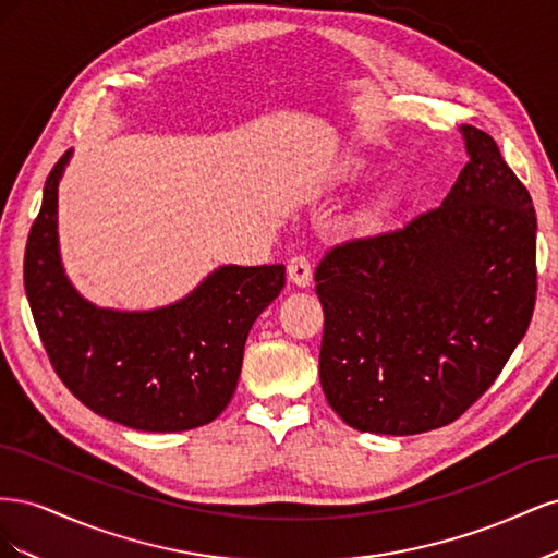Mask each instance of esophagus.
<instances>
[{
    "mask_svg": "<svg viewBox=\"0 0 558 558\" xmlns=\"http://www.w3.org/2000/svg\"><path fill=\"white\" fill-rule=\"evenodd\" d=\"M289 279L300 286V289H307L312 283V265L305 256H295L289 263Z\"/></svg>",
    "mask_w": 558,
    "mask_h": 558,
    "instance_id": "1",
    "label": "esophagus"
}]
</instances>
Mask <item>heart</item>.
<instances>
[{
	"label": "heart",
	"mask_w": 558,
	"mask_h": 558,
	"mask_svg": "<svg viewBox=\"0 0 558 558\" xmlns=\"http://www.w3.org/2000/svg\"><path fill=\"white\" fill-rule=\"evenodd\" d=\"M369 174H373V167H369L365 160H349L340 170V179L344 181H367Z\"/></svg>",
	"instance_id": "b5f03b06"
}]
</instances>
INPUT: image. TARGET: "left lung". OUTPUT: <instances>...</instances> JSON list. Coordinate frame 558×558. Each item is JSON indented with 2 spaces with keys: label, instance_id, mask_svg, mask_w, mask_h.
<instances>
[{
  "label": "left lung",
  "instance_id": "1",
  "mask_svg": "<svg viewBox=\"0 0 558 558\" xmlns=\"http://www.w3.org/2000/svg\"><path fill=\"white\" fill-rule=\"evenodd\" d=\"M442 205L335 246L316 267L318 377L361 433L416 435L459 418L512 356L535 307L533 199L486 132Z\"/></svg>",
  "mask_w": 558,
  "mask_h": 558
}]
</instances>
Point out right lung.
I'll list each match as a JSON object with an SVG mask.
<instances>
[{
    "instance_id": "1",
    "label": "right lung",
    "mask_w": 558,
    "mask_h": 558,
    "mask_svg": "<svg viewBox=\"0 0 558 558\" xmlns=\"http://www.w3.org/2000/svg\"><path fill=\"white\" fill-rule=\"evenodd\" d=\"M58 160L25 248V293L58 377L95 414L134 430L179 433L221 414L238 388L251 326L283 289V265H221L172 305L97 307L64 275Z\"/></svg>"
}]
</instances>
